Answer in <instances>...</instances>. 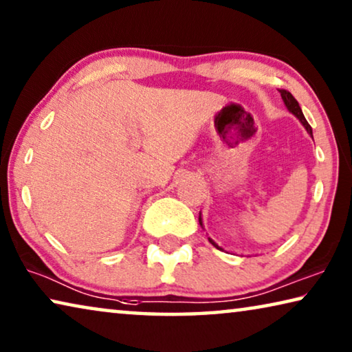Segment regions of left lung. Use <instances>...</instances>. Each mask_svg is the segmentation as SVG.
<instances>
[{
  "label": "left lung",
  "mask_w": 352,
  "mask_h": 352,
  "mask_svg": "<svg viewBox=\"0 0 352 352\" xmlns=\"http://www.w3.org/2000/svg\"><path fill=\"white\" fill-rule=\"evenodd\" d=\"M280 91V96H282V99H283V102H285V105H286V108H288V110L293 113V115L297 118V120H299L300 122H302V126L305 127V131L311 135V127H310V124L307 122V120H305V116H304V113H302V110H300V107H299V102H297L296 99H294V96L289 93V91H286V89H278ZM311 138H313V135H311ZM199 225L203 226V221H201V215H199ZM209 242L210 244H212L215 248H219V250H221V248L215 244V242L210 239L209 237Z\"/></svg>",
  "instance_id": "8db88e82"
}]
</instances>
